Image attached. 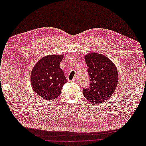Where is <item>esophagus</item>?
Instances as JSON below:
<instances>
[{"label": "esophagus", "mask_w": 146, "mask_h": 146, "mask_svg": "<svg viewBox=\"0 0 146 146\" xmlns=\"http://www.w3.org/2000/svg\"><path fill=\"white\" fill-rule=\"evenodd\" d=\"M77 80H78V79H77L76 78H74L73 79V80H72V82H75L77 81Z\"/></svg>", "instance_id": "34e87169"}]
</instances>
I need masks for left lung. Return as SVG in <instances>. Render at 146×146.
Returning <instances> with one entry per match:
<instances>
[{
	"label": "left lung",
	"mask_w": 146,
	"mask_h": 146,
	"mask_svg": "<svg viewBox=\"0 0 146 146\" xmlns=\"http://www.w3.org/2000/svg\"><path fill=\"white\" fill-rule=\"evenodd\" d=\"M85 59L90 83L88 88H83L84 96L91 103L105 102L112 96L117 85V68L109 58L97 52L86 55Z\"/></svg>",
	"instance_id": "left-lung-1"
}]
</instances>
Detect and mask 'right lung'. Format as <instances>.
<instances>
[{
	"instance_id": "add662e5",
	"label": "right lung",
	"mask_w": 146,
	"mask_h": 146,
	"mask_svg": "<svg viewBox=\"0 0 146 146\" xmlns=\"http://www.w3.org/2000/svg\"><path fill=\"white\" fill-rule=\"evenodd\" d=\"M63 55H50L42 58L32 69L31 84L37 96L44 100H54L61 94L62 86L67 82L60 67Z\"/></svg>"
}]
</instances>
